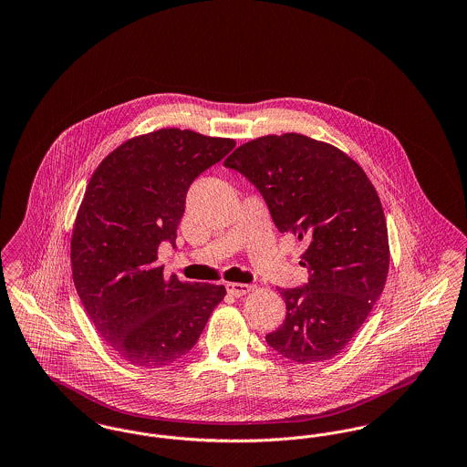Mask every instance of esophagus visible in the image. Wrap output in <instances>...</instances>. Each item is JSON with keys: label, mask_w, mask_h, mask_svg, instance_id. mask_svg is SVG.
<instances>
[{"label": "esophagus", "mask_w": 467, "mask_h": 467, "mask_svg": "<svg viewBox=\"0 0 467 467\" xmlns=\"http://www.w3.org/2000/svg\"><path fill=\"white\" fill-rule=\"evenodd\" d=\"M225 289L234 297H242L244 294H248L250 290H254V285H248V284H227Z\"/></svg>", "instance_id": "1"}]
</instances>
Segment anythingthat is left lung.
<instances>
[{"label": "left lung", "instance_id": "1", "mask_svg": "<svg viewBox=\"0 0 467 467\" xmlns=\"http://www.w3.org/2000/svg\"><path fill=\"white\" fill-rule=\"evenodd\" d=\"M266 200L275 225L306 250L299 265L308 284L278 289L285 322L267 345L294 362L337 356L381 296L390 265L389 234L377 189L352 157L305 134H267L223 161Z\"/></svg>", "mask_w": 467, "mask_h": 467}]
</instances>
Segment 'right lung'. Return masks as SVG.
Instances as JSON below:
<instances>
[{
  "instance_id": "obj_1",
  "label": "right lung",
  "mask_w": 467,
  "mask_h": 467,
  "mask_svg": "<svg viewBox=\"0 0 467 467\" xmlns=\"http://www.w3.org/2000/svg\"><path fill=\"white\" fill-rule=\"evenodd\" d=\"M231 138L178 128L119 145L92 173L71 234V271L96 331L126 362L162 368L198 343L223 285L164 278L161 242L175 246L185 196L234 149Z\"/></svg>"
}]
</instances>
